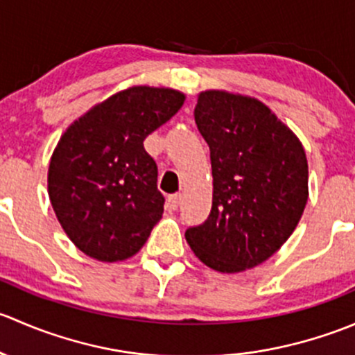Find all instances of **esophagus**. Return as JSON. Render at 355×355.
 I'll return each mask as SVG.
<instances>
[{"mask_svg": "<svg viewBox=\"0 0 355 355\" xmlns=\"http://www.w3.org/2000/svg\"><path fill=\"white\" fill-rule=\"evenodd\" d=\"M166 206H168V209H171V211H175V209H177V207L180 206V196H178V194L168 196Z\"/></svg>", "mask_w": 355, "mask_h": 355, "instance_id": "obj_1", "label": "esophagus"}]
</instances>
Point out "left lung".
<instances>
[{
    "label": "left lung",
    "instance_id": "8db88e82",
    "mask_svg": "<svg viewBox=\"0 0 355 355\" xmlns=\"http://www.w3.org/2000/svg\"><path fill=\"white\" fill-rule=\"evenodd\" d=\"M194 116L211 151L213 206L185 239L207 268L241 273L270 259L299 225L309 198L306 151L252 96L206 89Z\"/></svg>",
    "mask_w": 355,
    "mask_h": 355
}]
</instances>
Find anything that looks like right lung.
<instances>
[{
  "instance_id": "add662e5",
  "label": "right lung",
  "mask_w": 355,
  "mask_h": 355,
  "mask_svg": "<svg viewBox=\"0 0 355 355\" xmlns=\"http://www.w3.org/2000/svg\"><path fill=\"white\" fill-rule=\"evenodd\" d=\"M171 87L130 85L71 121L53 151L48 194L67 237L85 256H135L163 216L157 166L144 139L184 106Z\"/></svg>"
}]
</instances>
